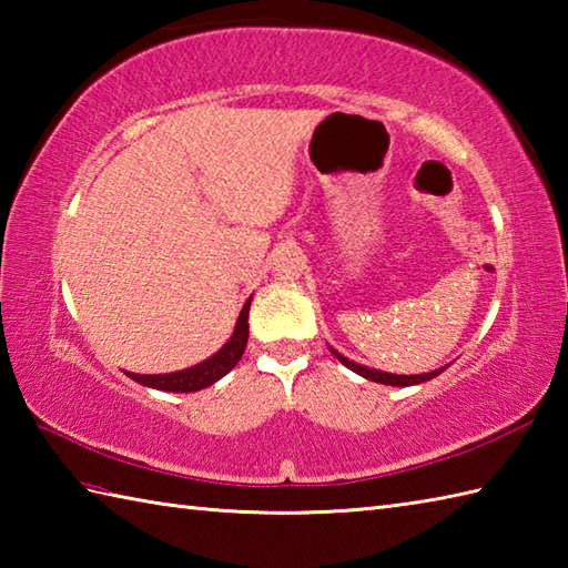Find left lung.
Returning a JSON list of instances; mask_svg holds the SVG:
<instances>
[{
	"label": "left lung",
	"mask_w": 568,
	"mask_h": 568,
	"mask_svg": "<svg viewBox=\"0 0 568 568\" xmlns=\"http://www.w3.org/2000/svg\"><path fill=\"white\" fill-rule=\"evenodd\" d=\"M329 352H332L336 358H339L346 368H352L354 373H358V376H364V378H368V381H376V383H383V385H400V388H405V385H417V383H425V381L437 378L439 373L444 371V368H437V371H432V373H419V376H395V373H385V371H376V368L354 364V361H348V358L342 356L339 352H334V348H329Z\"/></svg>",
	"instance_id": "1"
}]
</instances>
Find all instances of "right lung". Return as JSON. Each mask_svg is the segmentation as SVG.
<instances>
[{"instance_id": "right-lung-1", "label": "right lung", "mask_w": 568, "mask_h": 568, "mask_svg": "<svg viewBox=\"0 0 568 568\" xmlns=\"http://www.w3.org/2000/svg\"><path fill=\"white\" fill-rule=\"evenodd\" d=\"M248 307L251 300H246L244 310L239 312L236 327L234 334L229 336V342L214 356L202 361V364L175 373H161V376H141V373H126V376L141 385H149V388L168 393H195L207 388V385L224 378L226 373L239 364V358L244 356V348L248 342Z\"/></svg>"}]
</instances>
